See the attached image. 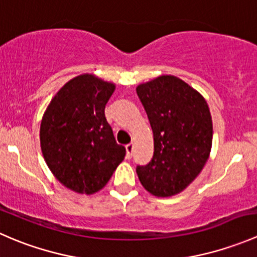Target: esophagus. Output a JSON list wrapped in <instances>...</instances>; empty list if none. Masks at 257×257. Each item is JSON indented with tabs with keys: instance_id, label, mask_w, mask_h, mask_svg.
Masks as SVG:
<instances>
[{
	"instance_id": "esophagus-1",
	"label": "esophagus",
	"mask_w": 257,
	"mask_h": 257,
	"mask_svg": "<svg viewBox=\"0 0 257 257\" xmlns=\"http://www.w3.org/2000/svg\"><path fill=\"white\" fill-rule=\"evenodd\" d=\"M125 150H126V158L131 159L132 155H133V150H134V145L133 144H126L125 145Z\"/></svg>"
}]
</instances>
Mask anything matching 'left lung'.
Listing matches in <instances>:
<instances>
[{"label":"left lung","instance_id":"left-lung-1","mask_svg":"<svg viewBox=\"0 0 257 257\" xmlns=\"http://www.w3.org/2000/svg\"><path fill=\"white\" fill-rule=\"evenodd\" d=\"M154 137V154L137 174L155 196L183 191L203 170L212 144L208 103L188 83L160 76L137 87Z\"/></svg>","mask_w":257,"mask_h":257}]
</instances>
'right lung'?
Listing matches in <instances>:
<instances>
[{"label": "right lung", "mask_w": 257, "mask_h": 257, "mask_svg": "<svg viewBox=\"0 0 257 257\" xmlns=\"http://www.w3.org/2000/svg\"><path fill=\"white\" fill-rule=\"evenodd\" d=\"M114 89L113 83L80 74L57 92L43 114V158L57 180L76 193L104 188L125 157L104 114Z\"/></svg>", "instance_id": "add662e5"}]
</instances>
